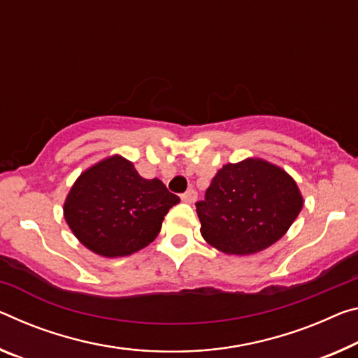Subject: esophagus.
Instances as JSON below:
<instances>
[{"mask_svg": "<svg viewBox=\"0 0 358 358\" xmlns=\"http://www.w3.org/2000/svg\"><path fill=\"white\" fill-rule=\"evenodd\" d=\"M197 199V192L194 189H188L185 192V194H181V201L186 202V203H194Z\"/></svg>", "mask_w": 358, "mask_h": 358, "instance_id": "obj_1", "label": "esophagus"}]
</instances>
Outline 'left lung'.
<instances>
[{"label":"left lung","mask_w":358,"mask_h":358,"mask_svg":"<svg viewBox=\"0 0 358 358\" xmlns=\"http://www.w3.org/2000/svg\"><path fill=\"white\" fill-rule=\"evenodd\" d=\"M303 203L285 170L247 157L218 170L196 210L207 243L226 255H253L285 236Z\"/></svg>","instance_id":"8db88e82"}]
</instances>
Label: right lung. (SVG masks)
Returning a JSON list of instances; mask_svg holds the SVG:
<instances>
[{
	"instance_id": "add662e5",
	"label": "right lung",
	"mask_w": 358,
	"mask_h": 358,
	"mask_svg": "<svg viewBox=\"0 0 358 358\" xmlns=\"http://www.w3.org/2000/svg\"><path fill=\"white\" fill-rule=\"evenodd\" d=\"M178 202L161 180L140 177L132 162L115 155L79 175L65 199L64 217L90 252L119 258L150 245Z\"/></svg>"
}]
</instances>
